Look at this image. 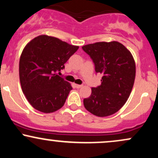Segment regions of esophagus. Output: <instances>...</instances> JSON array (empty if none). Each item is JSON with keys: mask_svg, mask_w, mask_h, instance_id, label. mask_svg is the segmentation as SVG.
I'll list each match as a JSON object with an SVG mask.
<instances>
[{"mask_svg": "<svg viewBox=\"0 0 158 158\" xmlns=\"http://www.w3.org/2000/svg\"><path fill=\"white\" fill-rule=\"evenodd\" d=\"M74 86H75V88H81V87H82V85L75 84V85H74Z\"/></svg>", "mask_w": 158, "mask_h": 158, "instance_id": "1", "label": "esophagus"}]
</instances>
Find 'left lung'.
<instances>
[{"label":"left lung","instance_id":"left-lung-1","mask_svg":"<svg viewBox=\"0 0 158 158\" xmlns=\"http://www.w3.org/2000/svg\"><path fill=\"white\" fill-rule=\"evenodd\" d=\"M82 50L90 56L96 73L102 75L101 85L91 88L84 99L85 108L97 117L115 114L129 97L135 79L134 58L124 45L117 41L85 45Z\"/></svg>","mask_w":158,"mask_h":158}]
</instances>
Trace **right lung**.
Wrapping results in <instances>:
<instances>
[{
	"label": "right lung",
	"mask_w": 158,
	"mask_h": 158,
	"mask_svg": "<svg viewBox=\"0 0 158 158\" xmlns=\"http://www.w3.org/2000/svg\"><path fill=\"white\" fill-rule=\"evenodd\" d=\"M79 49L57 38L35 37L23 48L19 61L21 88L30 105L43 113H52L64 106L71 85L58 72Z\"/></svg>",
	"instance_id": "add662e5"
}]
</instances>
